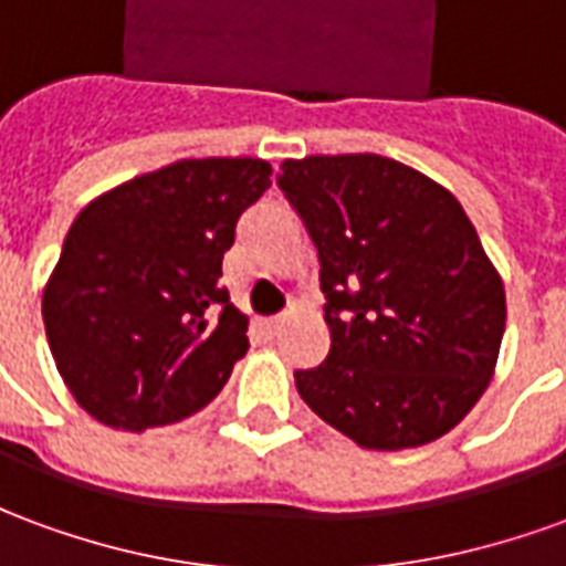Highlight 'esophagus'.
Listing matches in <instances>:
<instances>
[{
  "mask_svg": "<svg viewBox=\"0 0 566 566\" xmlns=\"http://www.w3.org/2000/svg\"><path fill=\"white\" fill-rule=\"evenodd\" d=\"M279 327H282V318H260L254 321V336L260 343H270L279 336Z\"/></svg>",
  "mask_w": 566,
  "mask_h": 566,
  "instance_id": "obj_1",
  "label": "esophagus"
}]
</instances>
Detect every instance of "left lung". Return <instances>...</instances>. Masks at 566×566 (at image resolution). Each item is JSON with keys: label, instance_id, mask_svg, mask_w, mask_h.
Wrapping results in <instances>:
<instances>
[{"label": "left lung", "instance_id": "8db88e82", "mask_svg": "<svg viewBox=\"0 0 566 566\" xmlns=\"http://www.w3.org/2000/svg\"><path fill=\"white\" fill-rule=\"evenodd\" d=\"M279 187L318 248L331 352L296 391L364 449H416L485 394L503 282L446 187L379 154L284 160Z\"/></svg>", "mask_w": 566, "mask_h": 566}]
</instances>
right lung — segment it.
Instances as JSON below:
<instances>
[{"mask_svg":"<svg viewBox=\"0 0 566 566\" xmlns=\"http://www.w3.org/2000/svg\"><path fill=\"white\" fill-rule=\"evenodd\" d=\"M272 166L178 160L93 199L69 227L42 296L56 369L81 409L117 430L193 416L248 352L221 279L235 221Z\"/></svg>","mask_w":566,"mask_h":566,"instance_id":"obj_1","label":"right lung"}]
</instances>
